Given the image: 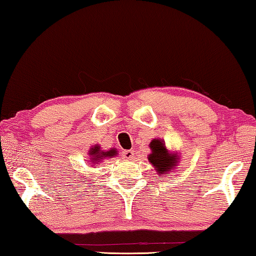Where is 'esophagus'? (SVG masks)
I'll return each mask as SVG.
<instances>
[{"label":"esophagus","mask_w":256,"mask_h":256,"mask_svg":"<svg viewBox=\"0 0 256 256\" xmlns=\"http://www.w3.org/2000/svg\"><path fill=\"white\" fill-rule=\"evenodd\" d=\"M133 155H134V152L133 150H124L123 152V158L125 160H132Z\"/></svg>","instance_id":"1"}]
</instances>
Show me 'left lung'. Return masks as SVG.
I'll use <instances>...</instances> for the list:
<instances>
[{
	"label": "left lung",
	"instance_id": "obj_1",
	"mask_svg": "<svg viewBox=\"0 0 256 256\" xmlns=\"http://www.w3.org/2000/svg\"><path fill=\"white\" fill-rule=\"evenodd\" d=\"M150 148L152 152L147 156L152 168L156 170L158 176H166L176 169L179 162V156L176 152H170L166 146V142L161 139L155 138L150 141Z\"/></svg>",
	"mask_w": 256,
	"mask_h": 256
}]
</instances>
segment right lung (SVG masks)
I'll return each instance as SVG.
<instances>
[{"mask_svg":"<svg viewBox=\"0 0 256 256\" xmlns=\"http://www.w3.org/2000/svg\"><path fill=\"white\" fill-rule=\"evenodd\" d=\"M118 152L116 148H112V150H102L100 144H94V146H92L90 150H88L90 162H92L90 166L98 164L102 160L114 158V156H116Z\"/></svg>","mask_w":256,"mask_h":256,"instance_id":"1","label":"right lung"}]
</instances>
